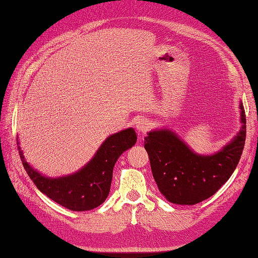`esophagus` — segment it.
<instances>
[{
  "mask_svg": "<svg viewBox=\"0 0 258 258\" xmlns=\"http://www.w3.org/2000/svg\"><path fill=\"white\" fill-rule=\"evenodd\" d=\"M135 125H136V129L139 133H146L148 129H150V122H148L146 119L144 117H139V119L136 120L135 122Z\"/></svg>",
  "mask_w": 258,
  "mask_h": 258,
  "instance_id": "obj_1",
  "label": "esophagus"
}]
</instances>
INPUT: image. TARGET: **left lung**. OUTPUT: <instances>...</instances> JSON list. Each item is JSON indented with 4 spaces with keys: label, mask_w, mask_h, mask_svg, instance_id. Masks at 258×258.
<instances>
[{
    "label": "left lung",
    "mask_w": 258,
    "mask_h": 258,
    "mask_svg": "<svg viewBox=\"0 0 258 258\" xmlns=\"http://www.w3.org/2000/svg\"><path fill=\"white\" fill-rule=\"evenodd\" d=\"M240 132L213 155L194 153L175 133L154 130L145 138L153 177L162 195L179 205H195L207 200L231 177L246 141V114L240 103Z\"/></svg>",
    "instance_id": "1"
}]
</instances>
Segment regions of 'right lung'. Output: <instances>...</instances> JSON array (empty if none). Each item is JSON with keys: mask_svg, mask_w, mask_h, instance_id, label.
Returning a JSON list of instances; mask_svg holds the SVG:
<instances>
[{"mask_svg": "<svg viewBox=\"0 0 258 258\" xmlns=\"http://www.w3.org/2000/svg\"><path fill=\"white\" fill-rule=\"evenodd\" d=\"M136 141L137 136L133 128L112 135L83 169L60 178L44 177L31 168L21 151L19 153L22 165L40 191L68 210L83 212L95 209L106 200L115 162Z\"/></svg>", "mask_w": 258, "mask_h": 258, "instance_id": "1", "label": "right lung"}]
</instances>
